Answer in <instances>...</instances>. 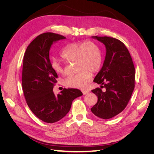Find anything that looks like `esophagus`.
I'll return each mask as SVG.
<instances>
[{
	"label": "esophagus",
	"instance_id": "obj_1",
	"mask_svg": "<svg viewBox=\"0 0 154 154\" xmlns=\"http://www.w3.org/2000/svg\"><path fill=\"white\" fill-rule=\"evenodd\" d=\"M82 91L83 92V94H84V95L88 94V93H89V91H88V90H82Z\"/></svg>",
	"mask_w": 154,
	"mask_h": 154
}]
</instances>
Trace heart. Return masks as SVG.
I'll return each mask as SVG.
<instances>
[{
    "label": "heart",
    "instance_id": "obj_1",
    "mask_svg": "<svg viewBox=\"0 0 154 154\" xmlns=\"http://www.w3.org/2000/svg\"><path fill=\"white\" fill-rule=\"evenodd\" d=\"M60 57L68 63H76L75 71L77 73L68 76L64 82L65 85L70 87L85 88L90 82L91 72L98 71L102 63L99 47L90 41L68 44L62 51ZM51 66L57 74L64 73L63 68L56 60H53Z\"/></svg>",
    "mask_w": 154,
    "mask_h": 154
}]
</instances>
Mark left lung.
Here are the masks:
<instances>
[{
  "label": "left lung",
  "mask_w": 154,
  "mask_h": 154,
  "mask_svg": "<svg viewBox=\"0 0 154 154\" xmlns=\"http://www.w3.org/2000/svg\"><path fill=\"white\" fill-rule=\"evenodd\" d=\"M92 37L105 45L106 55L103 67L93 81L101 85L92 90L97 102L91 111L97 117L108 119L122 112L130 100L135 87V68L122 42L110 36ZM103 87L105 92L101 91Z\"/></svg>",
  "instance_id": "1"
}]
</instances>
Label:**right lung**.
Masks as SVG:
<instances>
[{
  "mask_svg": "<svg viewBox=\"0 0 154 154\" xmlns=\"http://www.w3.org/2000/svg\"><path fill=\"white\" fill-rule=\"evenodd\" d=\"M65 38L53 32L38 35L27 46L23 60L22 83L26 103L37 118L48 123L65 117L72 101L83 95L77 88H63L57 96L53 91L58 75L51 66L49 50L53 42Z\"/></svg>",
  "mask_w": 154,
  "mask_h": 154,
  "instance_id": "1",
  "label": "right lung"
}]
</instances>
